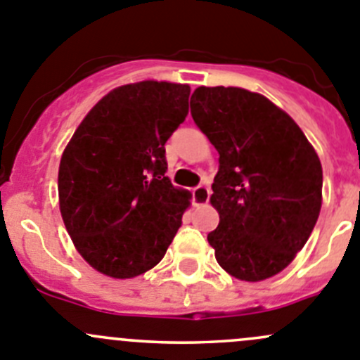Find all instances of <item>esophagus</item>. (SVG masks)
Here are the masks:
<instances>
[{"label":"esophagus","instance_id":"1","mask_svg":"<svg viewBox=\"0 0 360 360\" xmlns=\"http://www.w3.org/2000/svg\"><path fill=\"white\" fill-rule=\"evenodd\" d=\"M192 199H194L195 206H205L210 201V188L206 185H198L192 191Z\"/></svg>","mask_w":360,"mask_h":360}]
</instances>
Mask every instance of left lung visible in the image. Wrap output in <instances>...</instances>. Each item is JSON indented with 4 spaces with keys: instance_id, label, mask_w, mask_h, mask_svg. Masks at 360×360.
<instances>
[{
    "instance_id": "obj_1",
    "label": "left lung",
    "mask_w": 360,
    "mask_h": 360,
    "mask_svg": "<svg viewBox=\"0 0 360 360\" xmlns=\"http://www.w3.org/2000/svg\"><path fill=\"white\" fill-rule=\"evenodd\" d=\"M191 115L219 152L208 234L215 259L245 282L271 278L304 247L322 206V165L283 110L240 87H198Z\"/></svg>"
}]
</instances>
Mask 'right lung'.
Returning a JSON list of instances; mask_svg holds the SVG:
<instances>
[{
  "instance_id": "right-lung-1",
  "label": "right lung",
  "mask_w": 360,
  "mask_h": 360,
  "mask_svg": "<svg viewBox=\"0 0 360 360\" xmlns=\"http://www.w3.org/2000/svg\"><path fill=\"white\" fill-rule=\"evenodd\" d=\"M191 87L145 80L113 89L60 158L59 208L78 254L112 278L159 264L188 194L166 176L165 143L188 113Z\"/></svg>"
}]
</instances>
